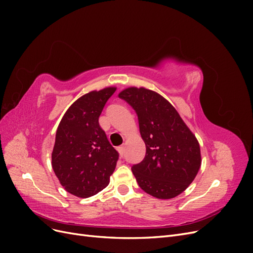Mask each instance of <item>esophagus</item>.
Wrapping results in <instances>:
<instances>
[{"label": "esophagus", "instance_id": "esophagus-1", "mask_svg": "<svg viewBox=\"0 0 253 253\" xmlns=\"http://www.w3.org/2000/svg\"><path fill=\"white\" fill-rule=\"evenodd\" d=\"M118 152H119V154H120L121 157L125 155V147H124V145H122V147H118Z\"/></svg>", "mask_w": 253, "mask_h": 253}]
</instances>
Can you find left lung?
Segmentation results:
<instances>
[{
    "label": "left lung",
    "mask_w": 253,
    "mask_h": 253,
    "mask_svg": "<svg viewBox=\"0 0 253 253\" xmlns=\"http://www.w3.org/2000/svg\"><path fill=\"white\" fill-rule=\"evenodd\" d=\"M138 116L145 156L132 171L139 187L160 200L185 191L200 170L201 148L174 106L154 90L127 87L119 93Z\"/></svg>",
    "instance_id": "8db88e82"
}]
</instances>
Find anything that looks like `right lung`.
Masks as SVG:
<instances>
[{
  "label": "right lung",
  "instance_id": "add662e5",
  "mask_svg": "<svg viewBox=\"0 0 253 253\" xmlns=\"http://www.w3.org/2000/svg\"><path fill=\"white\" fill-rule=\"evenodd\" d=\"M116 87L93 90L77 99L61 119L51 153V166L61 185L75 196L86 198L110 182L119 157L99 116Z\"/></svg>",
  "mask_w": 253,
  "mask_h": 253
}]
</instances>
